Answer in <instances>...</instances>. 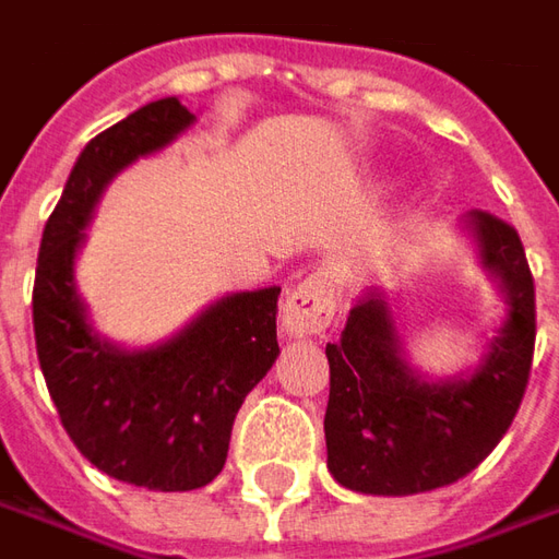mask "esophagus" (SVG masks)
Segmentation results:
<instances>
[{
    "mask_svg": "<svg viewBox=\"0 0 559 559\" xmlns=\"http://www.w3.org/2000/svg\"><path fill=\"white\" fill-rule=\"evenodd\" d=\"M335 317V283L329 273H310L283 301V329L292 338L320 335Z\"/></svg>",
    "mask_w": 559,
    "mask_h": 559,
    "instance_id": "esophagus-1",
    "label": "esophagus"
}]
</instances>
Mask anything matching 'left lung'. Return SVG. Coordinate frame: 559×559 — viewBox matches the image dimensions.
I'll list each match as a JSON object with an SVG mask.
<instances>
[{
	"mask_svg": "<svg viewBox=\"0 0 559 559\" xmlns=\"http://www.w3.org/2000/svg\"><path fill=\"white\" fill-rule=\"evenodd\" d=\"M464 230L508 301V320L471 376L428 381L415 372L378 288L359 295L338 344H325V464L354 492L418 496L462 480L523 403L535 350V286L523 242L489 212H471Z\"/></svg>",
	"mask_w": 559,
	"mask_h": 559,
	"instance_id": "obj_1",
	"label": "left lung"
}]
</instances>
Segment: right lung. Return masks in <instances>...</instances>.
Listing matches in <instances>:
<instances>
[{"mask_svg":"<svg viewBox=\"0 0 559 559\" xmlns=\"http://www.w3.org/2000/svg\"><path fill=\"white\" fill-rule=\"evenodd\" d=\"M193 119L178 97H163L85 144L45 224L33 286L36 354L63 430L97 471L156 492L218 477L236 412L280 357L276 286L227 295L141 350L100 338L79 298L73 264L104 187Z\"/></svg>","mask_w":559,"mask_h":559,"instance_id":"right-lung-1","label":"right lung"}]
</instances>
